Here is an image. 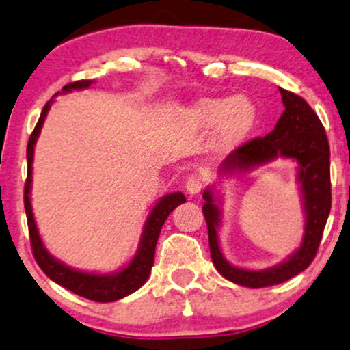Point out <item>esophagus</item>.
<instances>
[{
    "mask_svg": "<svg viewBox=\"0 0 350 350\" xmlns=\"http://www.w3.org/2000/svg\"><path fill=\"white\" fill-rule=\"evenodd\" d=\"M202 187H204L202 174H200V172H192V174L189 176L187 180H186L187 194H191V196L199 194V192L202 191Z\"/></svg>",
    "mask_w": 350,
    "mask_h": 350,
    "instance_id": "34e87169",
    "label": "esophagus"
}]
</instances>
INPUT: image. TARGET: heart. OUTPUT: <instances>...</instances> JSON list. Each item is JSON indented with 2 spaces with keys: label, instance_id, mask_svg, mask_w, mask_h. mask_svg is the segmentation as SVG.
<instances>
[{
  "label": "heart",
  "instance_id": "1",
  "mask_svg": "<svg viewBox=\"0 0 350 350\" xmlns=\"http://www.w3.org/2000/svg\"><path fill=\"white\" fill-rule=\"evenodd\" d=\"M186 122L198 133H212V152L227 154L252 133L256 122L253 102L245 95L199 98L186 110Z\"/></svg>",
  "mask_w": 350,
  "mask_h": 350
}]
</instances>
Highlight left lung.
Instances as JSON below:
<instances>
[{
  "label": "left lung",
  "mask_w": 350,
  "mask_h": 350,
  "mask_svg": "<svg viewBox=\"0 0 350 350\" xmlns=\"http://www.w3.org/2000/svg\"><path fill=\"white\" fill-rule=\"evenodd\" d=\"M284 111L275 130L267 136L247 142L237 148L220 164V174H240L262 166L276 158L295 159L298 164V183L301 184L304 208V235L301 247L288 260L267 270H245L230 265L219 245L220 200L214 189L207 187L202 198L204 217L208 230V247L217 271L232 283L247 288H265L293 278L311 265L319 248L323 230L331 212V152L323 123L304 98L280 88Z\"/></svg>",
  "instance_id": "1"
}]
</instances>
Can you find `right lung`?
<instances>
[{"mask_svg":"<svg viewBox=\"0 0 350 350\" xmlns=\"http://www.w3.org/2000/svg\"><path fill=\"white\" fill-rule=\"evenodd\" d=\"M92 85V80H77V82L67 83L62 88V94L72 90H82ZM51 102H47L42 108V113L39 116V122L36 124L34 131L29 136V143H27V178L24 184V208H26L27 217V227H29V239L31 247H33V255L38 262L41 270L46 273L54 283L60 286L67 288L75 295L83 296V298L97 301V303H111V301L122 299L124 296L131 295L136 290L146 283L148 276L151 273V267L154 263V250L156 242H158L159 232L166 222L167 215L174 211L180 204L186 202L183 192H171V194L163 196L154 207L151 208L150 215H148L142 239H139V247L136 250L133 260L122 268L120 271L115 273H87L74 270V268L67 267L57 258L51 255L44 247L41 235H39L38 227H36V220L33 215V207H31V183H33V158H34V146L38 142L39 133L44 120H46L47 111H49Z\"/></svg>","mask_w":350,"mask_h":350,"instance_id":"add662e5","label":"right lung"}]
</instances>
